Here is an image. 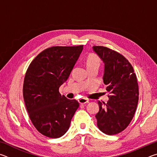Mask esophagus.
Returning <instances> with one entry per match:
<instances>
[{
  "mask_svg": "<svg viewBox=\"0 0 157 157\" xmlns=\"http://www.w3.org/2000/svg\"><path fill=\"white\" fill-rule=\"evenodd\" d=\"M78 102L80 103V104H86V103L89 102V100L86 98H82L78 100Z\"/></svg>",
  "mask_w": 157,
  "mask_h": 157,
  "instance_id": "obj_1",
  "label": "esophagus"
}]
</instances>
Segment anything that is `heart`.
Instances as JSON below:
<instances>
[{
    "instance_id": "obj_1",
    "label": "heart",
    "mask_w": 157,
    "mask_h": 157,
    "mask_svg": "<svg viewBox=\"0 0 157 157\" xmlns=\"http://www.w3.org/2000/svg\"><path fill=\"white\" fill-rule=\"evenodd\" d=\"M87 67L93 66H99L100 59L95 54H89L86 57V59Z\"/></svg>"
}]
</instances>
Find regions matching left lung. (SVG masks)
I'll return each mask as SVG.
<instances>
[{
    "instance_id": "8db88e82",
    "label": "left lung",
    "mask_w": 157,
    "mask_h": 157,
    "mask_svg": "<svg viewBox=\"0 0 157 157\" xmlns=\"http://www.w3.org/2000/svg\"><path fill=\"white\" fill-rule=\"evenodd\" d=\"M93 50L105 63L103 82L110 94L107 103L98 101L97 125L105 134L114 135L123 131L134 116L139 102L136 75L120 53L104 46H94Z\"/></svg>"
}]
</instances>
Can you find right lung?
Returning a JSON list of instances; mask_svg holds the SVG:
<instances>
[{"mask_svg":"<svg viewBox=\"0 0 157 157\" xmlns=\"http://www.w3.org/2000/svg\"><path fill=\"white\" fill-rule=\"evenodd\" d=\"M83 50V46H53L34 58L26 71L23 95L33 125L41 134L52 139L68 131L79 107L59 92L67 80Z\"/></svg>","mask_w":157,"mask_h":157,"instance_id":"obj_1","label":"right lung"}]
</instances>
